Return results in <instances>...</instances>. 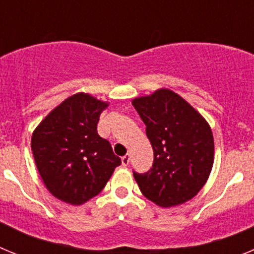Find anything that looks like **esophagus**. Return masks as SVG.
Wrapping results in <instances>:
<instances>
[{"label":"esophagus","mask_w":254,"mask_h":254,"mask_svg":"<svg viewBox=\"0 0 254 254\" xmlns=\"http://www.w3.org/2000/svg\"><path fill=\"white\" fill-rule=\"evenodd\" d=\"M129 160H131V155H129V154L125 155V156H123V158H122V165L127 167V165H128V164H129Z\"/></svg>","instance_id":"1"}]
</instances>
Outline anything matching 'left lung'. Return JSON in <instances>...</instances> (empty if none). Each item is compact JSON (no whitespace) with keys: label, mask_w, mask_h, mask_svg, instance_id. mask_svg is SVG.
Wrapping results in <instances>:
<instances>
[{"label":"left lung","mask_w":254,"mask_h":254,"mask_svg":"<svg viewBox=\"0 0 254 254\" xmlns=\"http://www.w3.org/2000/svg\"><path fill=\"white\" fill-rule=\"evenodd\" d=\"M146 125L154 150L149 172L133 177L147 199L160 207L187 202L205 186L214 164L210 126L182 96L169 89L132 100Z\"/></svg>","instance_id":"obj_1"}]
</instances>
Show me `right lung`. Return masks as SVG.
<instances>
[{"mask_svg":"<svg viewBox=\"0 0 254 254\" xmlns=\"http://www.w3.org/2000/svg\"><path fill=\"white\" fill-rule=\"evenodd\" d=\"M108 103L85 93L69 96L39 123L31 136L35 165L56 198L82 205L102 192L121 165L111 143L98 134Z\"/></svg>","mask_w":254,"mask_h":254,"instance_id":"obj_1","label":"right lung"}]
</instances>
